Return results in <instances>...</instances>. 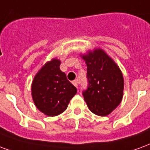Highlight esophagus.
Returning a JSON list of instances; mask_svg holds the SVG:
<instances>
[{
	"label": "esophagus",
	"instance_id": "1",
	"mask_svg": "<svg viewBox=\"0 0 150 150\" xmlns=\"http://www.w3.org/2000/svg\"><path fill=\"white\" fill-rule=\"evenodd\" d=\"M73 84H74V86H75V87H76V88H77L80 84V81L79 80H75V81H73Z\"/></svg>",
	"mask_w": 150,
	"mask_h": 150
}]
</instances>
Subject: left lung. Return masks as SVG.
<instances>
[{
	"label": "left lung",
	"instance_id": "obj_1",
	"mask_svg": "<svg viewBox=\"0 0 150 150\" xmlns=\"http://www.w3.org/2000/svg\"><path fill=\"white\" fill-rule=\"evenodd\" d=\"M87 65L88 87L82 94L88 108L98 116L109 115L123 98L124 79L118 65L104 50L81 55Z\"/></svg>",
	"mask_w": 150,
	"mask_h": 150
}]
</instances>
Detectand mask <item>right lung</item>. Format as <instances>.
I'll return each mask as SVG.
<instances>
[{"label":"right lung","mask_w":150,"mask_h":150,"mask_svg":"<svg viewBox=\"0 0 150 150\" xmlns=\"http://www.w3.org/2000/svg\"><path fill=\"white\" fill-rule=\"evenodd\" d=\"M60 60L52 59L46 62L35 75L32 83V98L40 112L50 117L61 114L68 105L76 88L68 81L60 69Z\"/></svg>","instance_id":"obj_1"}]
</instances>
